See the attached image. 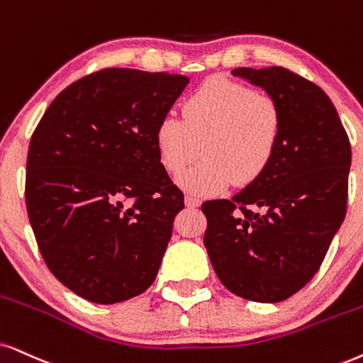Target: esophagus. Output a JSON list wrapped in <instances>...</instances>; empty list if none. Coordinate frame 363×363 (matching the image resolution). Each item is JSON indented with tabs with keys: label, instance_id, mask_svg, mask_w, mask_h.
<instances>
[{
	"label": "esophagus",
	"instance_id": "34e87169",
	"mask_svg": "<svg viewBox=\"0 0 363 363\" xmlns=\"http://www.w3.org/2000/svg\"><path fill=\"white\" fill-rule=\"evenodd\" d=\"M184 203H186L187 208L196 209V208H199L201 201L197 199V197H194V196H189V194H187V196H186V199H184Z\"/></svg>",
	"mask_w": 363,
	"mask_h": 363
}]
</instances>
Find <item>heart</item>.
I'll list each match as a JSON object with an SVG mask.
<instances>
[{"mask_svg": "<svg viewBox=\"0 0 363 363\" xmlns=\"http://www.w3.org/2000/svg\"><path fill=\"white\" fill-rule=\"evenodd\" d=\"M182 121L160 118L154 132L159 160L177 174L203 150L204 160L177 176L192 196L218 194L233 184H250L266 171L281 135V110L269 95L214 77L182 104Z\"/></svg>", "mask_w": 363, "mask_h": 363, "instance_id": "obj_1", "label": "heart"}]
</instances>
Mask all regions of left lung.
I'll return each mask as SVG.
<instances>
[{
	"mask_svg": "<svg viewBox=\"0 0 363 363\" xmlns=\"http://www.w3.org/2000/svg\"><path fill=\"white\" fill-rule=\"evenodd\" d=\"M281 110V135L266 171L231 199L203 204L204 246L221 283L258 303L295 295L318 272L345 218L352 150L328 95L303 77L235 68Z\"/></svg>",
	"mask_w": 363,
	"mask_h": 363,
	"instance_id": "obj_1",
	"label": "left lung"
}]
</instances>
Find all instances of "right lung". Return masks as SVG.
Instances as JSON below:
<instances>
[{
	"mask_svg": "<svg viewBox=\"0 0 363 363\" xmlns=\"http://www.w3.org/2000/svg\"><path fill=\"white\" fill-rule=\"evenodd\" d=\"M189 79L107 68L68 85L30 140L26 209L40 253L68 290L112 305L157 277L184 196L154 132Z\"/></svg>",
	"mask_w": 363,
	"mask_h": 363,
	"instance_id": "right-lung-1",
	"label": "right lung"
}]
</instances>
